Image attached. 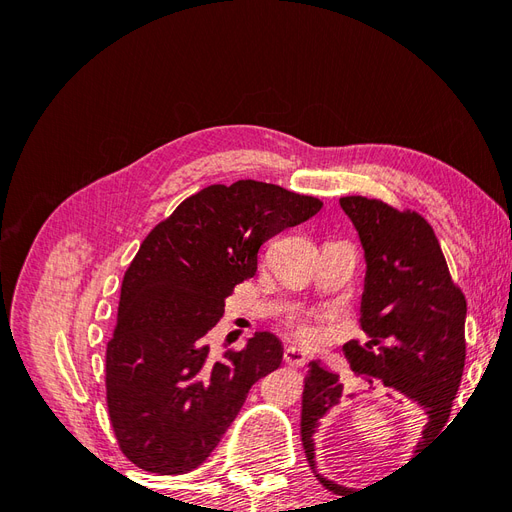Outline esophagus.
<instances>
[{
  "label": "esophagus",
  "instance_id": "34e87169",
  "mask_svg": "<svg viewBox=\"0 0 512 512\" xmlns=\"http://www.w3.org/2000/svg\"><path fill=\"white\" fill-rule=\"evenodd\" d=\"M284 361H286L288 365H294V367L305 365V361H307L305 350L299 348V346H286V350H284Z\"/></svg>",
  "mask_w": 512,
  "mask_h": 512
}]
</instances>
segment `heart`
<instances>
[{"label":"heart","mask_w":512,"mask_h":512,"mask_svg":"<svg viewBox=\"0 0 512 512\" xmlns=\"http://www.w3.org/2000/svg\"><path fill=\"white\" fill-rule=\"evenodd\" d=\"M297 333L303 339H309V337H314V327H309V324H297Z\"/></svg>","instance_id":"obj_1"}]
</instances>
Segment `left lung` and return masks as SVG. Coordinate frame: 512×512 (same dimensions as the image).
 <instances>
[{
	"mask_svg": "<svg viewBox=\"0 0 512 512\" xmlns=\"http://www.w3.org/2000/svg\"><path fill=\"white\" fill-rule=\"evenodd\" d=\"M365 252L361 327L367 342H348L354 376L406 395L427 414L423 440L446 427L466 363V297L448 273L436 232L414 211H397L376 198L344 196ZM337 374L309 363L301 404V440L309 468L337 495L350 489L316 470L314 433L320 418L344 397ZM352 397V395H348ZM352 493V491H350Z\"/></svg>",
	"mask_w": 512,
	"mask_h": 512,
	"instance_id": "obj_1",
	"label": "left lung"
}]
</instances>
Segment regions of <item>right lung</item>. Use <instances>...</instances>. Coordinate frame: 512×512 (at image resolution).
<instances>
[{
	"instance_id": "add662e5",
	"label": "right lung",
	"mask_w": 512,
	"mask_h": 512,
	"mask_svg": "<svg viewBox=\"0 0 512 512\" xmlns=\"http://www.w3.org/2000/svg\"><path fill=\"white\" fill-rule=\"evenodd\" d=\"M320 209L314 196L245 179L185 198L145 237L106 346L108 416L134 466L162 476L198 468L252 384L280 367L284 348L269 331L218 361L205 337L232 288L254 277L260 245Z\"/></svg>"
}]
</instances>
